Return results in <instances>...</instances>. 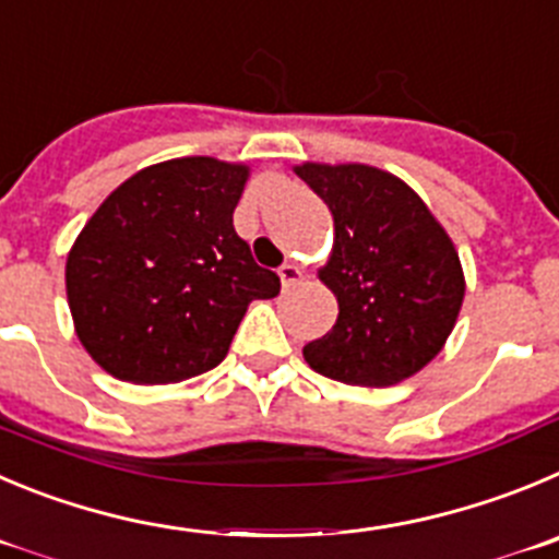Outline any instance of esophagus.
Wrapping results in <instances>:
<instances>
[{"instance_id":"esophagus-1","label":"esophagus","mask_w":559,"mask_h":559,"mask_svg":"<svg viewBox=\"0 0 559 559\" xmlns=\"http://www.w3.org/2000/svg\"><path fill=\"white\" fill-rule=\"evenodd\" d=\"M278 275H281V286H284V289H289V286H295L297 281L304 278V270L289 262V264H284V267L278 270Z\"/></svg>"}]
</instances>
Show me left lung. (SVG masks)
Returning a JSON list of instances; mask_svg holds the SVG:
<instances>
[{"mask_svg": "<svg viewBox=\"0 0 559 559\" xmlns=\"http://www.w3.org/2000/svg\"><path fill=\"white\" fill-rule=\"evenodd\" d=\"M295 174L328 203L333 248L320 281L336 325L304 347L314 372L350 385H394L438 353L461 314V255L427 203L389 170L304 162Z\"/></svg>", "mask_w": 559, "mask_h": 559, "instance_id": "1", "label": "left lung"}]
</instances>
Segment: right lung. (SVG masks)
<instances>
[{"label":"right lung","mask_w":559,"mask_h":559,"mask_svg":"<svg viewBox=\"0 0 559 559\" xmlns=\"http://www.w3.org/2000/svg\"><path fill=\"white\" fill-rule=\"evenodd\" d=\"M245 162L179 156L115 187L74 239L66 295L87 356L118 380L179 383L217 367L273 270L234 231Z\"/></svg>","instance_id":"add662e5"}]
</instances>
